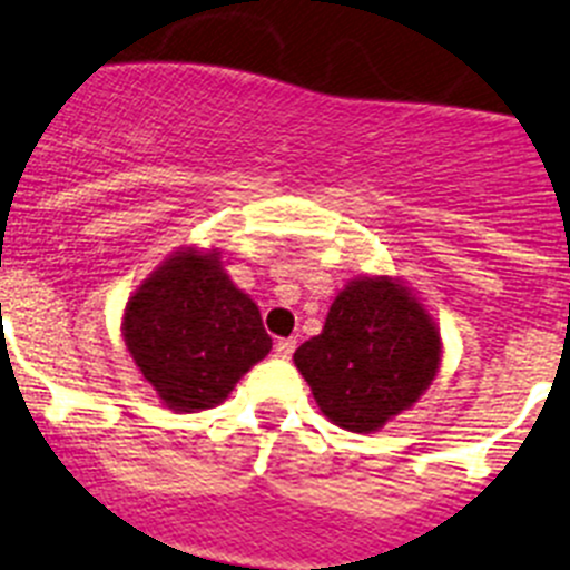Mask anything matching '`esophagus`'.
Returning <instances> with one entry per match:
<instances>
[{
    "instance_id": "esophagus-1",
    "label": "esophagus",
    "mask_w": 570,
    "mask_h": 570,
    "mask_svg": "<svg viewBox=\"0 0 570 570\" xmlns=\"http://www.w3.org/2000/svg\"><path fill=\"white\" fill-rule=\"evenodd\" d=\"M295 340H286V337H281V340H275V357H281V360H289L292 354H295Z\"/></svg>"
}]
</instances>
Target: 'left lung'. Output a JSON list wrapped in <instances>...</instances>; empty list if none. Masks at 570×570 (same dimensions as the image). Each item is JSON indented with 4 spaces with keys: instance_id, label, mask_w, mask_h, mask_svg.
Returning a JSON list of instances; mask_svg holds the SVG:
<instances>
[{
    "instance_id": "obj_1",
    "label": "left lung",
    "mask_w": 570,
    "mask_h": 570,
    "mask_svg": "<svg viewBox=\"0 0 570 570\" xmlns=\"http://www.w3.org/2000/svg\"><path fill=\"white\" fill-rule=\"evenodd\" d=\"M295 365L334 424L371 433L433 382L439 332L393 281H351L334 297L323 332L295 351Z\"/></svg>"
}]
</instances>
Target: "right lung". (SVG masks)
I'll return each instance as SVG.
<instances>
[{
    "label": "right lung",
    "mask_w": 570,
    "mask_h": 570,
    "mask_svg": "<svg viewBox=\"0 0 570 570\" xmlns=\"http://www.w3.org/2000/svg\"><path fill=\"white\" fill-rule=\"evenodd\" d=\"M131 360L179 413L219 405L273 348L258 306L222 273L216 253L168 258L126 303Z\"/></svg>",
    "instance_id": "add662e5"
}]
</instances>
